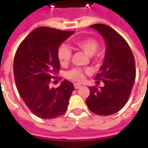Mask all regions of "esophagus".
Here are the masks:
<instances>
[{
    "label": "esophagus",
    "mask_w": 148,
    "mask_h": 148,
    "mask_svg": "<svg viewBox=\"0 0 148 148\" xmlns=\"http://www.w3.org/2000/svg\"><path fill=\"white\" fill-rule=\"evenodd\" d=\"M74 87H75V89H79V88H81V85H80V84H77V83H76V84H74Z\"/></svg>",
    "instance_id": "34e87169"
}]
</instances>
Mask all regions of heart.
<instances>
[{
  "mask_svg": "<svg viewBox=\"0 0 148 148\" xmlns=\"http://www.w3.org/2000/svg\"><path fill=\"white\" fill-rule=\"evenodd\" d=\"M76 45L89 56H93L98 51L99 46V42L96 40L92 38H86V39L78 40L76 42ZM57 56L60 64L66 65L71 60L72 50L67 45H62L58 48ZM86 72H88V71H86ZM67 78L71 79L72 81H81L85 78V71L81 68H73L70 72H67Z\"/></svg>",
  "mask_w": 148,
  "mask_h": 148,
  "instance_id": "1",
  "label": "heart"
}]
</instances>
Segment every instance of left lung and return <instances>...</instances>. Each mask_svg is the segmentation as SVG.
<instances>
[{"instance_id": "1", "label": "left lung", "mask_w": 148, "mask_h": 148, "mask_svg": "<svg viewBox=\"0 0 148 148\" xmlns=\"http://www.w3.org/2000/svg\"><path fill=\"white\" fill-rule=\"evenodd\" d=\"M90 27L106 43L103 63L96 77L104 86L90 87L86 103L92 112L109 116L119 112L130 98L136 76L134 57L125 40L112 27L101 23Z\"/></svg>"}]
</instances>
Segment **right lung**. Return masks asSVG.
Masks as SVG:
<instances>
[{"instance_id": "1", "label": "right lung", "mask_w": 148, "mask_h": 148, "mask_svg": "<svg viewBox=\"0 0 148 148\" xmlns=\"http://www.w3.org/2000/svg\"><path fill=\"white\" fill-rule=\"evenodd\" d=\"M73 33L40 27L32 31L17 49L14 76L18 94L31 112L41 119L56 118L67 111L73 84L64 80L57 89H50L49 85L60 68L58 48Z\"/></svg>"}]
</instances>
